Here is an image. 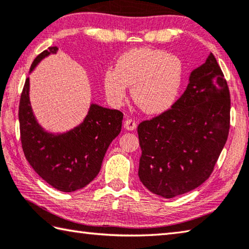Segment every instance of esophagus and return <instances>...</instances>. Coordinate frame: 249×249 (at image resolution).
Returning a JSON list of instances; mask_svg holds the SVG:
<instances>
[{"instance_id":"1","label":"esophagus","mask_w":249,"mask_h":249,"mask_svg":"<svg viewBox=\"0 0 249 249\" xmlns=\"http://www.w3.org/2000/svg\"><path fill=\"white\" fill-rule=\"evenodd\" d=\"M124 129H125V130H128V131H133L135 128H137V121H135V120H134V119H132V118L126 119V120L124 121Z\"/></svg>"}]
</instances>
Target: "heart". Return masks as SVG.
Masks as SVG:
<instances>
[{"mask_svg":"<svg viewBox=\"0 0 249 249\" xmlns=\"http://www.w3.org/2000/svg\"><path fill=\"white\" fill-rule=\"evenodd\" d=\"M183 78L182 60L175 54L151 48H135L119 56L115 68L104 73L103 84L114 106L124 104L126 86L135 104L147 114H161L170 108Z\"/></svg>","mask_w":249,"mask_h":249,"instance_id":"heart-1","label":"heart"}]
</instances>
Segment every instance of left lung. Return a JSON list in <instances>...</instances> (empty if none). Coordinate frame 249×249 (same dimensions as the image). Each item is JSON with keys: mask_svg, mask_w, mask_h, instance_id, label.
<instances>
[{"mask_svg": "<svg viewBox=\"0 0 249 249\" xmlns=\"http://www.w3.org/2000/svg\"><path fill=\"white\" fill-rule=\"evenodd\" d=\"M231 98L213 53L193 70L171 108L138 126L139 178L165 198L187 193L208 179L226 144Z\"/></svg>", "mask_w": 249, "mask_h": 249, "instance_id": "obj_1", "label": "left lung"}]
</instances>
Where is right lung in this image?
I'll return each instance as SVG.
<instances>
[{"instance_id": "add662e5", "label": "right lung", "mask_w": 249, "mask_h": 249, "mask_svg": "<svg viewBox=\"0 0 249 249\" xmlns=\"http://www.w3.org/2000/svg\"><path fill=\"white\" fill-rule=\"evenodd\" d=\"M51 46L35 58L34 69L42 58L57 52ZM20 140L25 157L46 183L62 192L83 189L101 170L107 148L120 133L124 114L92 104L83 123L64 134H51L41 128L29 101V78L23 86L19 110Z\"/></svg>"}]
</instances>
